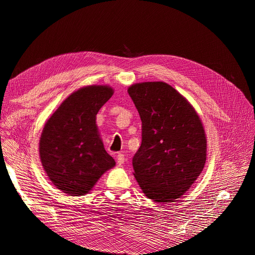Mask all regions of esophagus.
Returning a JSON list of instances; mask_svg holds the SVG:
<instances>
[{
	"instance_id": "34e87169",
	"label": "esophagus",
	"mask_w": 255,
	"mask_h": 255,
	"mask_svg": "<svg viewBox=\"0 0 255 255\" xmlns=\"http://www.w3.org/2000/svg\"><path fill=\"white\" fill-rule=\"evenodd\" d=\"M117 161L119 165H122L123 163H125V155H123L122 153H119L117 155Z\"/></svg>"
}]
</instances>
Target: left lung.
<instances>
[{"label":"left lung","instance_id":"left-lung-1","mask_svg":"<svg viewBox=\"0 0 255 255\" xmlns=\"http://www.w3.org/2000/svg\"><path fill=\"white\" fill-rule=\"evenodd\" d=\"M141 119V144L133 157L134 176L155 202H173L202 172L206 136L191 104L164 82L128 89Z\"/></svg>","mask_w":255,"mask_h":255}]
</instances>
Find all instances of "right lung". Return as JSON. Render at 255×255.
<instances>
[{
	"instance_id": "right-lung-1",
	"label": "right lung",
	"mask_w": 255,
	"mask_h": 255,
	"mask_svg": "<svg viewBox=\"0 0 255 255\" xmlns=\"http://www.w3.org/2000/svg\"><path fill=\"white\" fill-rule=\"evenodd\" d=\"M114 94L106 85L74 91L47 120L39 155L54 186L69 196H84L113 168L115 159L104 149L96 117Z\"/></svg>"
}]
</instances>
